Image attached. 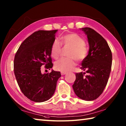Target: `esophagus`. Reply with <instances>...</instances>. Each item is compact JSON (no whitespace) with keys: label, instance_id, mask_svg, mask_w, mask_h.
<instances>
[{"label":"esophagus","instance_id":"obj_1","mask_svg":"<svg viewBox=\"0 0 126 126\" xmlns=\"http://www.w3.org/2000/svg\"><path fill=\"white\" fill-rule=\"evenodd\" d=\"M61 75H62V76H63V75H64V74H65L66 73H67V72H61Z\"/></svg>","mask_w":126,"mask_h":126}]
</instances>
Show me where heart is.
Masks as SVG:
<instances>
[{"mask_svg":"<svg viewBox=\"0 0 126 126\" xmlns=\"http://www.w3.org/2000/svg\"><path fill=\"white\" fill-rule=\"evenodd\" d=\"M62 45L64 47H69L67 55L69 57L62 58L55 64V68L58 71L68 72L73 69L76 65V60L83 61L88 53V48L84 39L76 33L67 34L61 38V43L55 39L53 42L50 48L51 55L54 59H58L62 52Z\"/></svg>","mask_w":126,"mask_h":126,"instance_id":"heart-1","label":"heart"}]
</instances>
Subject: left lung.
<instances>
[{"label": "left lung", "instance_id": "8db88e82", "mask_svg": "<svg viewBox=\"0 0 126 126\" xmlns=\"http://www.w3.org/2000/svg\"><path fill=\"white\" fill-rule=\"evenodd\" d=\"M87 35L89 49L88 54L82 62L80 69L86 73H76L73 84L76 94L86 101L97 99L103 93L111 71L112 54L106 40L90 28L82 29Z\"/></svg>", "mask_w": 126, "mask_h": 126}]
</instances>
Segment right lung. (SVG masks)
Masks as SVG:
<instances>
[{"mask_svg":"<svg viewBox=\"0 0 126 126\" xmlns=\"http://www.w3.org/2000/svg\"><path fill=\"white\" fill-rule=\"evenodd\" d=\"M57 31L35 32L23 41L15 55L14 72L17 83L25 96L33 102L50 99L61 76L60 72H41L43 68L49 70L53 65L50 48Z\"/></svg>","mask_w":126,"mask_h":126,"instance_id":"obj_1","label":"right lung"}]
</instances>
